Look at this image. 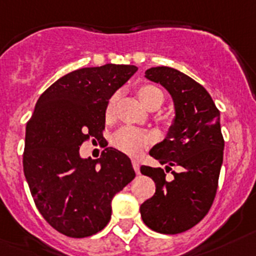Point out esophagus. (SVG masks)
<instances>
[{
  "instance_id": "obj_1",
  "label": "esophagus",
  "mask_w": 256,
  "mask_h": 256,
  "mask_svg": "<svg viewBox=\"0 0 256 256\" xmlns=\"http://www.w3.org/2000/svg\"><path fill=\"white\" fill-rule=\"evenodd\" d=\"M132 165H133V168H134L136 172H137V174H140V161H138L137 158H132Z\"/></svg>"
}]
</instances>
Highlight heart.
I'll return each instance as SVG.
<instances>
[{
    "instance_id": "b5f03b06",
    "label": "heart",
    "mask_w": 256,
    "mask_h": 256,
    "mask_svg": "<svg viewBox=\"0 0 256 256\" xmlns=\"http://www.w3.org/2000/svg\"><path fill=\"white\" fill-rule=\"evenodd\" d=\"M138 98L147 108H158L164 100V92L160 88H157L154 84L148 82H142L138 84L136 88ZM118 95H114L108 100L106 106H105V116L108 119L114 116V110H116V102ZM154 140V136L150 132L142 130L136 126H124L116 133L112 138V144L119 148L120 151L126 152L130 154H140L147 144H150Z\"/></svg>"
}]
</instances>
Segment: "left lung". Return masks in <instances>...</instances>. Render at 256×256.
Here are the masks:
<instances>
[{
    "instance_id": "1",
    "label": "left lung",
    "mask_w": 256,
    "mask_h": 256,
    "mask_svg": "<svg viewBox=\"0 0 256 256\" xmlns=\"http://www.w3.org/2000/svg\"><path fill=\"white\" fill-rule=\"evenodd\" d=\"M146 77L161 84L175 104L174 126L168 137L150 151L166 172L179 166L168 182L164 168L140 166V172L151 178L156 192L140 204V216L160 234L176 235L190 230L204 218L214 200L224 161V140L220 110L200 84L171 67H152Z\"/></svg>"
}]
</instances>
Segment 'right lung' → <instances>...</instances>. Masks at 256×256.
I'll return each mask as SVG.
<instances>
[{"label": "right lung", "instance_id": "obj_1", "mask_svg": "<svg viewBox=\"0 0 256 256\" xmlns=\"http://www.w3.org/2000/svg\"><path fill=\"white\" fill-rule=\"evenodd\" d=\"M105 64L76 70L40 95L26 123L24 174L44 220L68 238L102 231L112 217V199L136 174L130 157L108 147L98 160L81 158L80 146L105 130V106L137 71Z\"/></svg>", "mask_w": 256, "mask_h": 256}]
</instances>
